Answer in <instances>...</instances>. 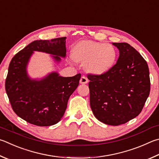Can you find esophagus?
<instances>
[{
    "label": "esophagus",
    "mask_w": 159,
    "mask_h": 159,
    "mask_svg": "<svg viewBox=\"0 0 159 159\" xmlns=\"http://www.w3.org/2000/svg\"><path fill=\"white\" fill-rule=\"evenodd\" d=\"M88 80L85 76H83L81 78H80V83H81V84H86V83H88Z\"/></svg>",
    "instance_id": "1"
}]
</instances>
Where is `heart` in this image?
<instances>
[{
    "label": "heart",
    "instance_id": "1",
    "mask_svg": "<svg viewBox=\"0 0 159 159\" xmlns=\"http://www.w3.org/2000/svg\"><path fill=\"white\" fill-rule=\"evenodd\" d=\"M71 56L76 62L85 63V70L89 73L102 75L115 66L117 51L112 44L84 40L75 45Z\"/></svg>",
    "mask_w": 159,
    "mask_h": 159
}]
</instances>
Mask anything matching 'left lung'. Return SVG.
<instances>
[{"instance_id": "8db88e82", "label": "left lung", "mask_w": 159, "mask_h": 159, "mask_svg": "<svg viewBox=\"0 0 159 159\" xmlns=\"http://www.w3.org/2000/svg\"><path fill=\"white\" fill-rule=\"evenodd\" d=\"M120 51L117 63L107 73L88 74L89 103L95 117L118 126L139 115L150 92L149 71L143 56L125 42L112 43Z\"/></svg>"}]
</instances>
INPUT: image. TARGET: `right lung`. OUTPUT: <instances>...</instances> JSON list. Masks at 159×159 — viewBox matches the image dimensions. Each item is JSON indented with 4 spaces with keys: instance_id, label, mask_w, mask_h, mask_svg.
<instances>
[{
    "instance_id": "right-lung-1",
    "label": "right lung",
    "mask_w": 159,
    "mask_h": 159,
    "mask_svg": "<svg viewBox=\"0 0 159 159\" xmlns=\"http://www.w3.org/2000/svg\"><path fill=\"white\" fill-rule=\"evenodd\" d=\"M65 39L35 40L18 52L10 63L5 90L11 106L19 117L33 125L48 126L58 122L79 84L80 74L62 77L53 72L40 80H32L27 74V64L34 51L54 55L57 62L60 56L65 57Z\"/></svg>"
}]
</instances>
